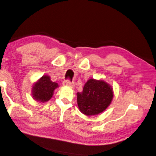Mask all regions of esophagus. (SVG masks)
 Instances as JSON below:
<instances>
[{"instance_id":"obj_1","label":"esophagus","mask_w":156,"mask_h":156,"mask_svg":"<svg viewBox=\"0 0 156 156\" xmlns=\"http://www.w3.org/2000/svg\"><path fill=\"white\" fill-rule=\"evenodd\" d=\"M63 85L66 86H71V87H73V86H74V82L70 81V80L68 79V80H65V81L63 82Z\"/></svg>"}]
</instances>
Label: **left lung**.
<instances>
[{"instance_id": "1", "label": "left lung", "mask_w": 156, "mask_h": 156, "mask_svg": "<svg viewBox=\"0 0 156 156\" xmlns=\"http://www.w3.org/2000/svg\"><path fill=\"white\" fill-rule=\"evenodd\" d=\"M112 97V89L106 82L89 79L84 85L83 91L77 93V102L82 113L94 115L106 110Z\"/></svg>"}]
</instances>
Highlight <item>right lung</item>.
I'll list each match as a JSON object with an SVG mask.
<instances>
[{
	"label": "right lung",
	"mask_w": 156,
	"mask_h": 156,
	"mask_svg": "<svg viewBox=\"0 0 156 156\" xmlns=\"http://www.w3.org/2000/svg\"><path fill=\"white\" fill-rule=\"evenodd\" d=\"M58 86V83L51 80L49 76H44L34 84L33 89V98L41 102H47L53 96L54 89Z\"/></svg>",
	"instance_id": "obj_1"
}]
</instances>
